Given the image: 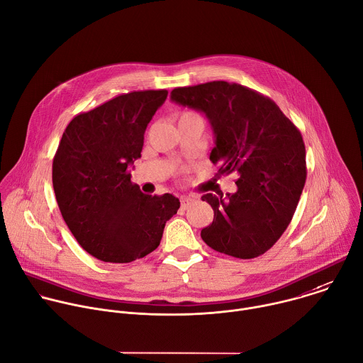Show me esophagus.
I'll return each instance as SVG.
<instances>
[{
  "label": "esophagus",
  "mask_w": 363,
  "mask_h": 363,
  "mask_svg": "<svg viewBox=\"0 0 363 363\" xmlns=\"http://www.w3.org/2000/svg\"><path fill=\"white\" fill-rule=\"evenodd\" d=\"M195 202V198L194 196H182L181 198V205L184 206V208H188L189 205H192Z\"/></svg>",
  "instance_id": "obj_1"
}]
</instances>
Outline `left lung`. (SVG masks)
Here are the masks:
<instances>
[{
    "label": "left lung",
    "mask_w": 363,
    "mask_h": 363,
    "mask_svg": "<svg viewBox=\"0 0 363 363\" xmlns=\"http://www.w3.org/2000/svg\"><path fill=\"white\" fill-rule=\"evenodd\" d=\"M171 98L202 111L215 133L209 160L216 178L236 174L238 191L205 194L213 220L201 230L212 250L252 259L286 230L306 181L301 131L267 95L235 82L211 81L177 86Z\"/></svg>",
    "instance_id": "left-lung-1"
}]
</instances>
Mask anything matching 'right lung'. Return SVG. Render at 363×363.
Instances as JSON below:
<instances>
[{
    "instance_id": "right-lung-1",
    "label": "right lung",
    "mask_w": 363,
    "mask_h": 363,
    "mask_svg": "<svg viewBox=\"0 0 363 363\" xmlns=\"http://www.w3.org/2000/svg\"><path fill=\"white\" fill-rule=\"evenodd\" d=\"M167 89L121 94L67 125L52 161L61 215L77 242L104 262L128 264L158 248L179 199L145 195L131 181L144 134Z\"/></svg>"
}]
</instances>
